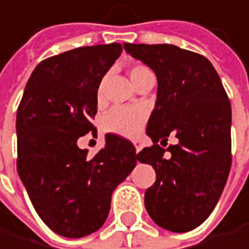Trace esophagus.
Masks as SVG:
<instances>
[{
  "mask_svg": "<svg viewBox=\"0 0 249 249\" xmlns=\"http://www.w3.org/2000/svg\"><path fill=\"white\" fill-rule=\"evenodd\" d=\"M133 145H135V149H136V152H139V151L142 149V143H141L139 141H133Z\"/></svg>",
  "mask_w": 249,
  "mask_h": 249,
  "instance_id": "1",
  "label": "esophagus"
}]
</instances>
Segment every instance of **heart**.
I'll list each match as a JSON object with an SVG mask.
<instances>
[{"instance_id": "b5f03b06", "label": "heart", "mask_w": 249, "mask_h": 249, "mask_svg": "<svg viewBox=\"0 0 249 249\" xmlns=\"http://www.w3.org/2000/svg\"><path fill=\"white\" fill-rule=\"evenodd\" d=\"M145 70L143 66H133L129 70L132 82ZM103 95V86L98 88V98ZM146 119V111L142 107H114L103 117V129L122 136H135Z\"/></svg>"}]
</instances>
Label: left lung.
I'll return each mask as SVG.
<instances>
[{"instance_id":"obj_1","label":"left lung","mask_w":249,"mask_h":249,"mask_svg":"<svg viewBox=\"0 0 249 249\" xmlns=\"http://www.w3.org/2000/svg\"><path fill=\"white\" fill-rule=\"evenodd\" d=\"M123 47L159 82L146 124L154 145L138 154V161L151 164L157 175L145 191V208L160 228L189 232L211 214L229 176L232 110L228 94L204 55L170 44ZM170 134L179 142L164 150L158 142L167 143Z\"/></svg>"}]
</instances>
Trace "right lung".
<instances>
[{"instance_id": "obj_1", "label": "right lung", "mask_w": 249, "mask_h": 249, "mask_svg": "<svg viewBox=\"0 0 249 249\" xmlns=\"http://www.w3.org/2000/svg\"><path fill=\"white\" fill-rule=\"evenodd\" d=\"M120 44L80 47L41 61L17 108V172L42 222L66 238L98 231L114 189L138 161L133 143L107 133L94 157L77 146L95 133L98 88L120 57Z\"/></svg>"}]
</instances>
